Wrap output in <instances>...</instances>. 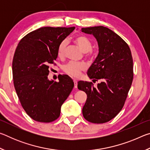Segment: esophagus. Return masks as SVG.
Returning a JSON list of instances; mask_svg holds the SVG:
<instances>
[{"instance_id": "obj_1", "label": "esophagus", "mask_w": 150, "mask_h": 150, "mask_svg": "<svg viewBox=\"0 0 150 150\" xmlns=\"http://www.w3.org/2000/svg\"><path fill=\"white\" fill-rule=\"evenodd\" d=\"M73 82H74L75 88H77V81L76 79H73Z\"/></svg>"}]
</instances>
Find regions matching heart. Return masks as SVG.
I'll return each instance as SVG.
<instances>
[{"label": "heart", "instance_id": "obj_1", "mask_svg": "<svg viewBox=\"0 0 150 150\" xmlns=\"http://www.w3.org/2000/svg\"><path fill=\"white\" fill-rule=\"evenodd\" d=\"M75 42L81 48V50L85 53H87L88 56L92 54V43L91 40L85 35L79 34L75 38ZM67 40H63L61 42L57 47V55L59 57H63L65 55L66 47H67ZM87 69V65L83 62H70L66 64L63 70L64 71L73 77H79L81 73Z\"/></svg>", "mask_w": 150, "mask_h": 150}]
</instances>
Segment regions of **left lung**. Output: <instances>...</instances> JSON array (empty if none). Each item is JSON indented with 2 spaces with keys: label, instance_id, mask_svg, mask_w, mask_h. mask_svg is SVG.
Here are the masks:
<instances>
[{
  "label": "left lung",
  "instance_id": "obj_1",
  "mask_svg": "<svg viewBox=\"0 0 150 150\" xmlns=\"http://www.w3.org/2000/svg\"><path fill=\"white\" fill-rule=\"evenodd\" d=\"M81 31L93 34L98 42V54L87 75L101 81L96 87L92 82H78L79 89L87 95L83 115L90 122L105 123L123 108L133 80L132 56L126 42L108 28H83Z\"/></svg>",
  "mask_w": 150,
  "mask_h": 150
}]
</instances>
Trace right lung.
Segmentation results:
<instances>
[{
	"instance_id": "1",
	"label": "right lung",
	"mask_w": 150,
	"mask_h": 150,
	"mask_svg": "<svg viewBox=\"0 0 150 150\" xmlns=\"http://www.w3.org/2000/svg\"><path fill=\"white\" fill-rule=\"evenodd\" d=\"M75 27H42L20 40L12 61L15 90L22 106L33 120L51 122L60 115L61 107L71 92L74 83L67 75L59 81L47 78L51 65L57 57L59 43Z\"/></svg>"
}]
</instances>
